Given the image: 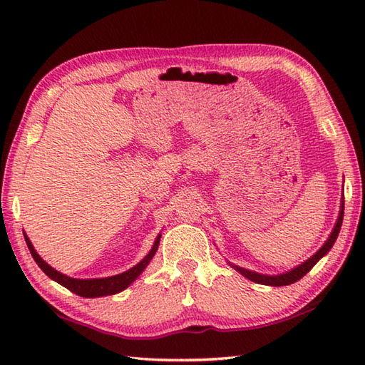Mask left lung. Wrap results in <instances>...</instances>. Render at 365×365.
Here are the masks:
<instances>
[{"label":"left lung","mask_w":365,"mask_h":365,"mask_svg":"<svg viewBox=\"0 0 365 365\" xmlns=\"http://www.w3.org/2000/svg\"><path fill=\"white\" fill-rule=\"evenodd\" d=\"M342 221H344V197L342 200H340V210H339V216H337V221L334 224V229L331 230V234L328 237L327 242H324V245L320 247L319 251H317L312 257H309L307 260H304L301 263V265L294 267L289 271H285V273H281V274H262V273H257V271H252V269H246L243 267H238V265H234L232 262H227L229 265L234 268L235 271H238L240 274L245 276L246 279H250V281L255 282V284H262V285H271V287H282V285H290L293 282L299 281V279L302 276H306L309 271H311L314 268V265L317 262H319L322 257H324L329 251L332 245L336 243V240L339 237V232H340V227H342Z\"/></svg>","instance_id":"left-lung-1"}]
</instances>
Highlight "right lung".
Masks as SVG:
<instances>
[{"mask_svg": "<svg viewBox=\"0 0 365 365\" xmlns=\"http://www.w3.org/2000/svg\"><path fill=\"white\" fill-rule=\"evenodd\" d=\"M23 235H25V242L29 247V252H31V255H33V259L36 260L38 268H41L50 279H53L54 282L61 284L63 287H66V289H68L76 294H80V297H83V298L106 297V294H115V293H120L122 290H125L131 282L136 281L139 274H141L143 271L147 268V265H149L150 260L153 259L155 252L158 251V245H160V238H161V234H158V237L155 238L152 250L147 252L145 257L139 263H136L135 267H131L130 269L123 271V273H120V274H114V276H108V277H94V279H76V277H71V276L59 273L58 269L50 267L48 263H46L41 257V255L37 254L33 243H31V240L26 235V232H23Z\"/></svg>", "mask_w": 365, "mask_h": 365, "instance_id": "obj_1", "label": "right lung"}]
</instances>
